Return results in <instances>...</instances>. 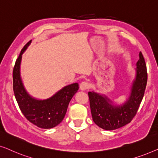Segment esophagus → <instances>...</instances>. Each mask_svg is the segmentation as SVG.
Listing matches in <instances>:
<instances>
[{"mask_svg": "<svg viewBox=\"0 0 158 158\" xmlns=\"http://www.w3.org/2000/svg\"><path fill=\"white\" fill-rule=\"evenodd\" d=\"M89 88H90V84L86 81L82 82V83H81V85H80V88H81V90H88Z\"/></svg>", "mask_w": 158, "mask_h": 158, "instance_id": "34e87169", "label": "esophagus"}]
</instances>
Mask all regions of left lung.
<instances>
[{"label":"left lung","instance_id":"1","mask_svg":"<svg viewBox=\"0 0 158 158\" xmlns=\"http://www.w3.org/2000/svg\"><path fill=\"white\" fill-rule=\"evenodd\" d=\"M137 75L128 101L122 106H113L107 97L88 92L90 111L95 124L106 130H114L131 122L143 98L148 82L145 60L140 52L137 63Z\"/></svg>","mask_w":158,"mask_h":158}]
</instances>
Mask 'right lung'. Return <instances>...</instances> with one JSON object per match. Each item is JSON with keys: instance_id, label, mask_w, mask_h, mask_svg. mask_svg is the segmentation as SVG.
Instances as JSON below:
<instances>
[{"instance_id": "add662e5", "label": "right lung", "mask_w": 158, "mask_h": 158, "mask_svg": "<svg viewBox=\"0 0 158 158\" xmlns=\"http://www.w3.org/2000/svg\"><path fill=\"white\" fill-rule=\"evenodd\" d=\"M31 40L21 49L13 70V89L15 98L23 116L30 122L42 129L53 128L63 120L69 103L79 88L78 83H73L62 88L47 100H36L26 92L20 77L21 55Z\"/></svg>"}]
</instances>
